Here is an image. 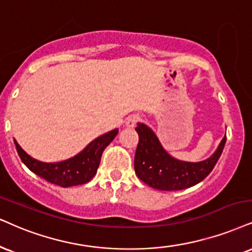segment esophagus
Segmentation results:
<instances>
[{"label":"esophagus","mask_w":252,"mask_h":252,"mask_svg":"<svg viewBox=\"0 0 252 252\" xmlns=\"http://www.w3.org/2000/svg\"><path fill=\"white\" fill-rule=\"evenodd\" d=\"M139 120H140V117L136 116V114H132V116H129L126 119V126L127 127H134Z\"/></svg>","instance_id":"1"}]
</instances>
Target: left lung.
Masks as SVG:
<instances>
[{
  "label": "left lung",
  "instance_id": "8db88e82",
  "mask_svg": "<svg viewBox=\"0 0 252 252\" xmlns=\"http://www.w3.org/2000/svg\"><path fill=\"white\" fill-rule=\"evenodd\" d=\"M135 131L139 134L134 158L135 174L146 185L159 190H181L206 179L221 157L226 140L224 136L208 159L187 162L167 153L157 134L147 125L138 123Z\"/></svg>",
  "mask_w": 252,
  "mask_h": 252
}]
</instances>
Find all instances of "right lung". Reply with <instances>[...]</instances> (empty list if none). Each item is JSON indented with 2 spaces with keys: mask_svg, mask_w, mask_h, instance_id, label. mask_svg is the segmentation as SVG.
Here are the masks:
<instances>
[{
  "mask_svg": "<svg viewBox=\"0 0 252 252\" xmlns=\"http://www.w3.org/2000/svg\"><path fill=\"white\" fill-rule=\"evenodd\" d=\"M118 132L119 131L116 128L98 136L78 154L60 162H42L33 159L22 150L16 140H14V142L22 162L31 172L37 174L48 182L66 188L71 186L84 185L95 175L100 163L102 152L116 138Z\"/></svg>",
  "mask_w": 252,
  "mask_h": 252,
  "instance_id": "right-lung-1",
  "label": "right lung"
}]
</instances>
